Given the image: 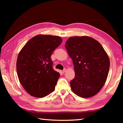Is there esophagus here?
Here are the masks:
<instances>
[{
    "instance_id": "34e87169",
    "label": "esophagus",
    "mask_w": 123,
    "mask_h": 123,
    "mask_svg": "<svg viewBox=\"0 0 123 123\" xmlns=\"http://www.w3.org/2000/svg\"><path fill=\"white\" fill-rule=\"evenodd\" d=\"M66 72V68H64V69L63 70H62V73H65Z\"/></svg>"
}]
</instances>
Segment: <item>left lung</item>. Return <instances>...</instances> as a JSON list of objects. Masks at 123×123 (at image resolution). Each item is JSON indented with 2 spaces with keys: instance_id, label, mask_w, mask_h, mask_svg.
Returning a JSON list of instances; mask_svg holds the SVG:
<instances>
[{
  "instance_id": "left-lung-1",
  "label": "left lung",
  "mask_w": 123,
  "mask_h": 123,
  "mask_svg": "<svg viewBox=\"0 0 123 123\" xmlns=\"http://www.w3.org/2000/svg\"><path fill=\"white\" fill-rule=\"evenodd\" d=\"M65 47L72 58L75 77L70 82L73 92L81 98L96 95L106 81L110 60L99 42L88 36L70 37Z\"/></svg>"
}]
</instances>
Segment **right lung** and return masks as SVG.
Listing matches in <instances>:
<instances>
[{"label": "right lung", "instance_id": "add662e5", "mask_svg": "<svg viewBox=\"0 0 123 123\" xmlns=\"http://www.w3.org/2000/svg\"><path fill=\"white\" fill-rule=\"evenodd\" d=\"M62 42L59 36L38 35L20 51L16 64L18 77L31 96L43 98L55 89L60 74L53 69L51 55Z\"/></svg>", "mask_w": 123, "mask_h": 123}]
</instances>
